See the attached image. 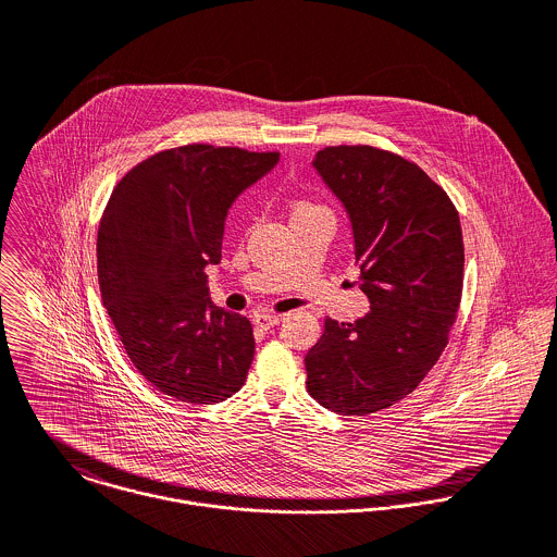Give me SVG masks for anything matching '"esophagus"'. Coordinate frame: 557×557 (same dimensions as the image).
Instances as JSON below:
<instances>
[{
    "instance_id": "1",
    "label": "esophagus",
    "mask_w": 557,
    "mask_h": 557,
    "mask_svg": "<svg viewBox=\"0 0 557 557\" xmlns=\"http://www.w3.org/2000/svg\"><path fill=\"white\" fill-rule=\"evenodd\" d=\"M252 323H255L259 330H270V327H274V325L281 323V318H278V315H257V318L252 319Z\"/></svg>"
}]
</instances>
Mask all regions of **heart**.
<instances>
[{
	"mask_svg": "<svg viewBox=\"0 0 557 557\" xmlns=\"http://www.w3.org/2000/svg\"><path fill=\"white\" fill-rule=\"evenodd\" d=\"M289 216H292V225L305 223V221H315V219L332 221V210L315 197L300 195L289 201Z\"/></svg>",
	"mask_w": 557,
	"mask_h": 557,
	"instance_id": "obj_1",
	"label": "heart"
}]
</instances>
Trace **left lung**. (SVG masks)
<instances>
[{"instance_id": "obj_1", "label": "left lung", "mask_w": 557, "mask_h": 557, "mask_svg": "<svg viewBox=\"0 0 557 557\" xmlns=\"http://www.w3.org/2000/svg\"><path fill=\"white\" fill-rule=\"evenodd\" d=\"M349 212L360 289L354 323L325 319L305 358L309 395L345 416L382 411L440 360L463 294L461 221L416 162L373 146H327L313 160Z\"/></svg>"}]
</instances>
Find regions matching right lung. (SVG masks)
I'll return each mask as SVG.
<instances>
[{
    "instance_id": "1",
    "label": "right lung",
    "mask_w": 557,
    "mask_h": 557,
    "mask_svg": "<svg viewBox=\"0 0 557 557\" xmlns=\"http://www.w3.org/2000/svg\"><path fill=\"white\" fill-rule=\"evenodd\" d=\"M278 152L188 144L135 164L113 188L96 239L98 285L126 356L160 393L214 405L238 393L252 325L210 302L225 216Z\"/></svg>"
}]
</instances>
